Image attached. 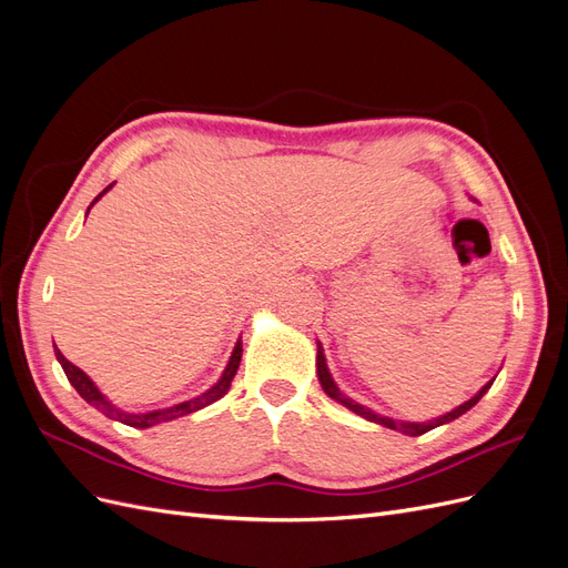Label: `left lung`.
I'll list each match as a JSON object with an SVG mask.
<instances>
[{
    "label": "left lung",
    "instance_id": "8db88e82",
    "mask_svg": "<svg viewBox=\"0 0 568 568\" xmlns=\"http://www.w3.org/2000/svg\"><path fill=\"white\" fill-rule=\"evenodd\" d=\"M317 379H320V384H322V388H324V393L329 395V398H334L336 403H341L343 407H348V409H353L355 415H359V417H365L367 422H374V424H382V426H386V428H393V432H400V434H405V436H422V434H426V432H432V428H436V426H440V424H448V422H453V419H457V417H462L464 412H469L480 398H484V395L488 393V388L493 386V382L495 379H490L484 388H480L474 398H469L467 403L464 405H459V407H455L453 412H448V415H443V417H438V419H432V422H398V419H390V417H382V415H376V412H372L369 407H365V405H359V403H355L353 398H348L346 393H341L338 390V386L334 384V379H332V374H329V367H326V357H324V348H322V343L317 341Z\"/></svg>",
    "mask_w": 568,
    "mask_h": 568
}]
</instances>
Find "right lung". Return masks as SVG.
I'll return each mask as SVG.
<instances>
[{
	"label": "right lung",
	"instance_id": "right-lung-1",
	"mask_svg": "<svg viewBox=\"0 0 568 568\" xmlns=\"http://www.w3.org/2000/svg\"><path fill=\"white\" fill-rule=\"evenodd\" d=\"M111 186H113V184H109V186L104 189V192H101V194L92 201V205H94L101 196H104ZM92 205H90V209H92ZM88 213H90V211H88ZM242 351H244V348H242V341H236V346H234V351H232L230 363H227L225 372H222L220 382H217L215 386H211L205 393H201L199 398L184 400V403H180V405L165 407V409L140 412V415H134V412H123L120 407H115V405L106 398V395L94 386V382L90 379L88 374H84L80 367H75L73 363H68V359L63 357V353H61L59 348H54L57 359L61 363V367H63V372H65V376H68V382H71L73 388L80 393V398L88 400L92 407H97V409L101 412V415H106L109 419L123 422V424L134 426V428H149V426H153V424H161V422H170V419H178V417H184V415H192V412L203 409L205 405H211V403L220 400L222 395H225V393L230 390V386H232V379H234V374H236V369H239V363H242Z\"/></svg>",
	"mask_w": 568,
	"mask_h": 568
}]
</instances>
